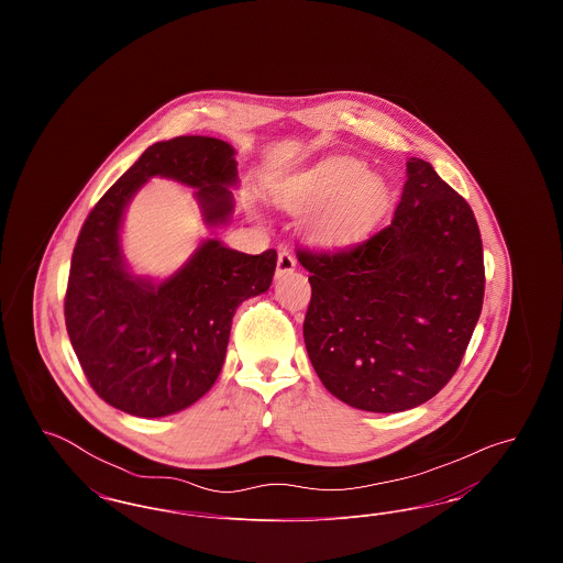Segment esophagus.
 <instances>
[{
    "label": "esophagus",
    "instance_id": "34e87169",
    "mask_svg": "<svg viewBox=\"0 0 563 563\" xmlns=\"http://www.w3.org/2000/svg\"><path fill=\"white\" fill-rule=\"evenodd\" d=\"M295 269V257L291 255V251L287 246H280L278 249V262H276V276H283V274H289Z\"/></svg>",
    "mask_w": 563,
    "mask_h": 563
}]
</instances>
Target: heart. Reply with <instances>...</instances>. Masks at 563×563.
<instances>
[{
    "mask_svg": "<svg viewBox=\"0 0 563 563\" xmlns=\"http://www.w3.org/2000/svg\"><path fill=\"white\" fill-rule=\"evenodd\" d=\"M393 189L384 175L354 158H329L283 181L274 200L291 213H310L308 239L327 249L365 236L386 213Z\"/></svg>",
    "mask_w": 563,
    "mask_h": 563,
    "instance_id": "1",
    "label": "heart"
}]
</instances>
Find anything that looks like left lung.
Instances as JSON below:
<instances>
[{
    "instance_id": "left-lung-1",
    "label": "left lung",
    "mask_w": 563,
    "mask_h": 563,
    "mask_svg": "<svg viewBox=\"0 0 563 563\" xmlns=\"http://www.w3.org/2000/svg\"><path fill=\"white\" fill-rule=\"evenodd\" d=\"M312 297L303 342L324 388L350 407L395 413L432 399L455 374L485 289L468 202L420 158L393 221L349 251H297Z\"/></svg>"
}]
</instances>
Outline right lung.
<instances>
[{"label": "right lung", "instance_id": "right-lung-1", "mask_svg": "<svg viewBox=\"0 0 563 563\" xmlns=\"http://www.w3.org/2000/svg\"><path fill=\"white\" fill-rule=\"evenodd\" d=\"M213 136H175L147 147L86 217L65 295L71 346L95 393L136 418L177 413L211 390L223 367L232 317L266 294L276 251L246 255L202 242L164 280L136 276L120 230L134 194L152 177L194 188L202 221L223 225L234 211L239 162Z\"/></svg>", "mask_w": 563, "mask_h": 563}]
</instances>
